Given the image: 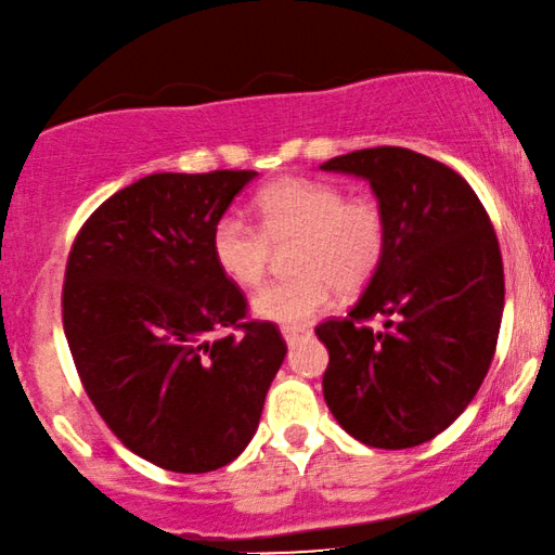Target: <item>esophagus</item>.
Returning a JSON list of instances; mask_svg holds the SVG:
<instances>
[{
  "mask_svg": "<svg viewBox=\"0 0 555 555\" xmlns=\"http://www.w3.org/2000/svg\"><path fill=\"white\" fill-rule=\"evenodd\" d=\"M282 335H284L286 346H294V343H297L299 338H305V335H310V330H305V327H284Z\"/></svg>",
  "mask_w": 555,
  "mask_h": 555,
  "instance_id": "1",
  "label": "esophagus"
}]
</instances>
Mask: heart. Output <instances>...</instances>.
Segmentation results:
<instances>
[{
	"label": "heart",
	"instance_id": "1",
	"mask_svg": "<svg viewBox=\"0 0 555 555\" xmlns=\"http://www.w3.org/2000/svg\"><path fill=\"white\" fill-rule=\"evenodd\" d=\"M261 228L228 212L212 228V256L230 282L254 289L271 269L273 254L292 248L297 276L263 286L254 297L258 318L301 327L330 307L335 289L359 294L387 256L389 225L371 196H346L338 184L286 179L258 194Z\"/></svg>",
	"mask_w": 555,
	"mask_h": 555
}]
</instances>
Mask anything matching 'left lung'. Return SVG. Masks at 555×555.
<instances>
[{"label":"left lung","instance_id":"left-lung-1","mask_svg":"<svg viewBox=\"0 0 555 555\" xmlns=\"http://www.w3.org/2000/svg\"><path fill=\"white\" fill-rule=\"evenodd\" d=\"M320 168L366 179L389 225L348 318L314 327L330 353L322 395L361 443L420 446L466 410L494 359L504 269L492 220L464 177L423 153L382 145ZM371 317L385 330L363 326Z\"/></svg>","mask_w":555,"mask_h":555}]
</instances>
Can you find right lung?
Returning <instances> with one entry per match:
<instances>
[{
    "instance_id": "1",
    "label": "right lung",
    "mask_w": 555,
    "mask_h": 555,
    "mask_svg": "<svg viewBox=\"0 0 555 555\" xmlns=\"http://www.w3.org/2000/svg\"><path fill=\"white\" fill-rule=\"evenodd\" d=\"M256 171L151 173L102 202L72 245L63 330L91 404L125 448L205 474L254 438L286 343L212 256Z\"/></svg>"
}]
</instances>
